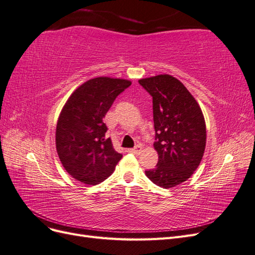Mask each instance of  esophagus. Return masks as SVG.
Masks as SVG:
<instances>
[{
  "mask_svg": "<svg viewBox=\"0 0 255 255\" xmlns=\"http://www.w3.org/2000/svg\"><path fill=\"white\" fill-rule=\"evenodd\" d=\"M141 150H142L141 146L140 145H137V146H135L134 149H128V152L134 153V154H139L141 152Z\"/></svg>",
  "mask_w": 255,
  "mask_h": 255,
  "instance_id": "obj_1",
  "label": "esophagus"
}]
</instances>
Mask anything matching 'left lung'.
I'll return each instance as SVG.
<instances>
[{
    "mask_svg": "<svg viewBox=\"0 0 255 255\" xmlns=\"http://www.w3.org/2000/svg\"><path fill=\"white\" fill-rule=\"evenodd\" d=\"M153 99L156 168L145 175L158 186L171 188L187 181L201 163L206 127L203 113L183 83L169 74L138 81Z\"/></svg>",
    "mask_w": 255,
    "mask_h": 255,
    "instance_id": "left-lung-1",
    "label": "left lung"
}]
</instances>
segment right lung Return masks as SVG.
Wrapping results in <instances>:
<instances>
[{
	"mask_svg": "<svg viewBox=\"0 0 255 255\" xmlns=\"http://www.w3.org/2000/svg\"><path fill=\"white\" fill-rule=\"evenodd\" d=\"M123 79L99 76L82 84L69 97L56 126V150L73 179L97 185L115 170L122 154L116 152L103 119L115 99L130 86Z\"/></svg>",
	"mask_w": 255,
	"mask_h": 255,
	"instance_id": "1",
	"label": "right lung"
}]
</instances>
